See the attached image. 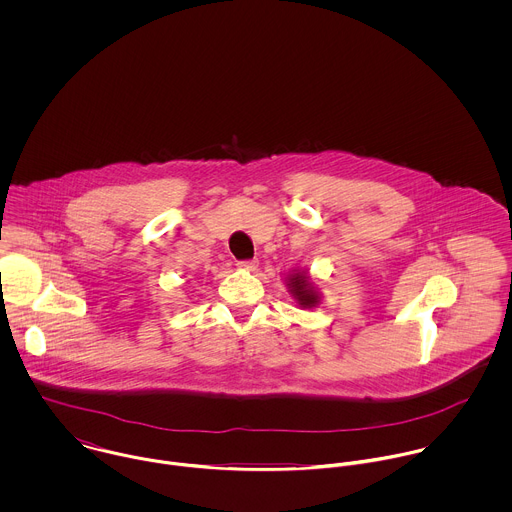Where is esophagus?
<instances>
[{
	"instance_id": "obj_1",
	"label": "esophagus",
	"mask_w": 512,
	"mask_h": 512,
	"mask_svg": "<svg viewBox=\"0 0 512 512\" xmlns=\"http://www.w3.org/2000/svg\"><path fill=\"white\" fill-rule=\"evenodd\" d=\"M240 270H248V272H254L258 268V260H242L236 264Z\"/></svg>"
}]
</instances>
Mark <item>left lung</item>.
Returning <instances> with one entry per match:
<instances>
[{"instance_id":"8db88e82","label":"left lung","mask_w":512,"mask_h":512,"mask_svg":"<svg viewBox=\"0 0 512 512\" xmlns=\"http://www.w3.org/2000/svg\"><path fill=\"white\" fill-rule=\"evenodd\" d=\"M286 286L301 309H313L321 303V293L305 270H293L292 274H288Z\"/></svg>"}]
</instances>
